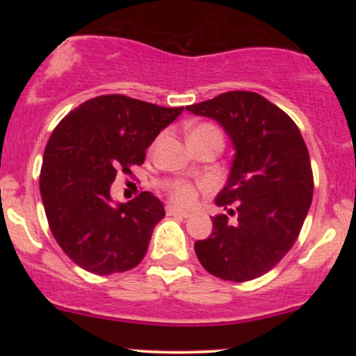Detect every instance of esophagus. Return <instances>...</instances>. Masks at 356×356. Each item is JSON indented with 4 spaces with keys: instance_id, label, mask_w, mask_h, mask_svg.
Returning a JSON list of instances; mask_svg holds the SVG:
<instances>
[{
    "instance_id": "obj_1",
    "label": "esophagus",
    "mask_w": 356,
    "mask_h": 356,
    "mask_svg": "<svg viewBox=\"0 0 356 356\" xmlns=\"http://www.w3.org/2000/svg\"><path fill=\"white\" fill-rule=\"evenodd\" d=\"M167 216H177V218H189V212L179 209L175 206H167Z\"/></svg>"
}]
</instances>
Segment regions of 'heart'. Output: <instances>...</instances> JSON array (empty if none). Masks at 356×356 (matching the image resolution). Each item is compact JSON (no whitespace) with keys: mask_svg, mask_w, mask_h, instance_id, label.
<instances>
[{"mask_svg":"<svg viewBox=\"0 0 356 356\" xmlns=\"http://www.w3.org/2000/svg\"><path fill=\"white\" fill-rule=\"evenodd\" d=\"M211 134L212 136H219L220 138H222L218 127H214L211 124H197L195 127H192L189 138L191 137H201V136H211ZM201 187L202 189H206L207 184H202ZM169 195L174 202L182 204V206H189V204L194 202L195 197H197V187H195L192 182H187V181L175 182L174 186L170 187Z\"/></svg>","mask_w":356,"mask_h":356,"instance_id":"1","label":"heart"}]
</instances>
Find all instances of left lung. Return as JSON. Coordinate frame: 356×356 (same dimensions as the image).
<instances>
[{
	"label": "left lung",
	"mask_w": 356,
	"mask_h": 356,
	"mask_svg": "<svg viewBox=\"0 0 356 356\" xmlns=\"http://www.w3.org/2000/svg\"><path fill=\"white\" fill-rule=\"evenodd\" d=\"M218 120L236 149L216 204L212 234L194 244L207 273L226 281L256 280L286 256L300 236L313 199L308 147L288 113L256 92L234 90L189 105Z\"/></svg>",
	"instance_id": "obj_1"
}]
</instances>
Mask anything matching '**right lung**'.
<instances>
[{"label": "right lung", "mask_w": 356, "mask_h": 356, "mask_svg": "<svg viewBox=\"0 0 356 356\" xmlns=\"http://www.w3.org/2000/svg\"><path fill=\"white\" fill-rule=\"evenodd\" d=\"M182 110L112 93L83 102L55 127L40 192L53 238L85 271L107 276L144 259L164 206L149 191L113 206L110 186L144 164L147 147Z\"/></svg>", "instance_id": "1"}]
</instances>
